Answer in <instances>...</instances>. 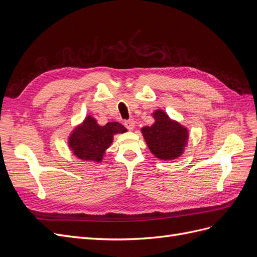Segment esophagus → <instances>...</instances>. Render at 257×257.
I'll list each match as a JSON object with an SVG mask.
<instances>
[{
  "instance_id": "obj_1",
  "label": "esophagus",
  "mask_w": 257,
  "mask_h": 257,
  "mask_svg": "<svg viewBox=\"0 0 257 257\" xmlns=\"http://www.w3.org/2000/svg\"><path fill=\"white\" fill-rule=\"evenodd\" d=\"M124 126H125L130 131L134 130V127H135V121L133 119H130V120L124 121Z\"/></svg>"
}]
</instances>
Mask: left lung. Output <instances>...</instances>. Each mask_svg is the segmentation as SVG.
Wrapping results in <instances>:
<instances>
[{"label":"left lung","instance_id":"obj_1","mask_svg":"<svg viewBox=\"0 0 257 257\" xmlns=\"http://www.w3.org/2000/svg\"><path fill=\"white\" fill-rule=\"evenodd\" d=\"M154 123L141 131L150 152L162 161L181 157L189 142V131L162 109L153 111Z\"/></svg>","mask_w":257,"mask_h":257}]
</instances>
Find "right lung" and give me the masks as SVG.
<instances>
[{"instance_id": "obj_1", "label": "right lung", "mask_w": 257, "mask_h": 257, "mask_svg": "<svg viewBox=\"0 0 257 257\" xmlns=\"http://www.w3.org/2000/svg\"><path fill=\"white\" fill-rule=\"evenodd\" d=\"M127 132L119 122L99 125L96 119L87 115L69 134L67 144L72 153L82 161L100 163L113 142V136Z\"/></svg>"}]
</instances>
